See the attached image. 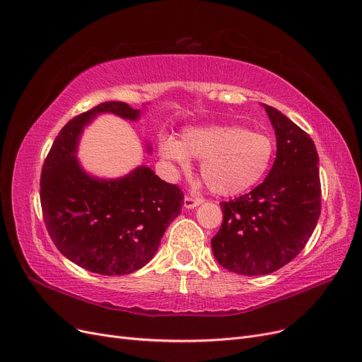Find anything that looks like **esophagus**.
Instances as JSON below:
<instances>
[{
  "instance_id": "34e87169",
  "label": "esophagus",
  "mask_w": 362,
  "mask_h": 362,
  "mask_svg": "<svg viewBox=\"0 0 362 362\" xmlns=\"http://www.w3.org/2000/svg\"><path fill=\"white\" fill-rule=\"evenodd\" d=\"M202 204V198H194V197H185L183 199V207L191 210V209H195L198 206H201Z\"/></svg>"
}]
</instances>
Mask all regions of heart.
I'll use <instances>...</instances> for the list:
<instances>
[{"label":"heart","instance_id":"1","mask_svg":"<svg viewBox=\"0 0 362 362\" xmlns=\"http://www.w3.org/2000/svg\"><path fill=\"white\" fill-rule=\"evenodd\" d=\"M275 151L271 134L251 132L238 124L189 127L182 140L173 136L160 140L163 158L185 171L191 168V158L201 160V176L214 194L222 197L238 195L256 186L268 175Z\"/></svg>","mask_w":362,"mask_h":362}]
</instances>
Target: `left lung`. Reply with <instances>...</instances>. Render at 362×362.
Returning a JSON list of instances; mask_svg holds the SVG:
<instances>
[{"mask_svg": "<svg viewBox=\"0 0 362 362\" xmlns=\"http://www.w3.org/2000/svg\"><path fill=\"white\" fill-rule=\"evenodd\" d=\"M276 136L268 177L247 195L220 202L223 223L211 240L218 264L240 275H268L306 245L321 213L320 158L313 140L278 109L262 103Z\"/></svg>", "mask_w": 362, "mask_h": 362, "instance_id": "obj_1", "label": "left lung"}]
</instances>
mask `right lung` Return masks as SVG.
I'll return each instance as SVG.
<instances>
[{
	"label": "right lung",
	"mask_w": 362,
	"mask_h": 362,
	"mask_svg": "<svg viewBox=\"0 0 362 362\" xmlns=\"http://www.w3.org/2000/svg\"><path fill=\"white\" fill-rule=\"evenodd\" d=\"M146 111V106L144 107ZM144 111L105 102L71 119L47 155L41 173V207L50 238L66 259L100 275H127L155 256L183 206V194L146 165L129 175L93 176L78 160L84 129L102 114L137 121ZM148 152H152L146 144Z\"/></svg>",
	"instance_id": "obj_1"
}]
</instances>
